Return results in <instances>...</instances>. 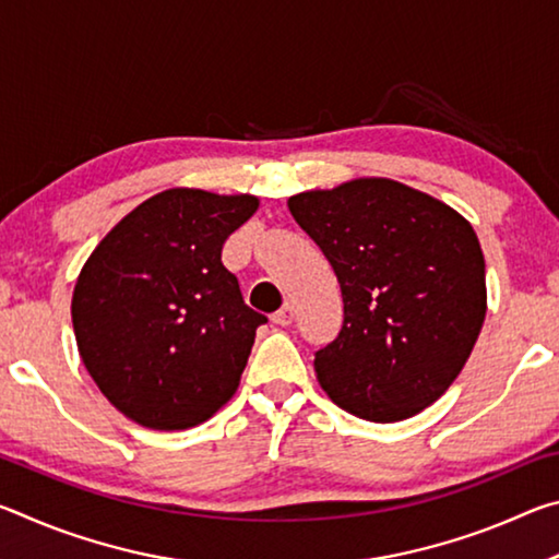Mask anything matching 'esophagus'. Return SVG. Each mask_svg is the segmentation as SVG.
Segmentation results:
<instances>
[{
	"label": "esophagus",
	"mask_w": 559,
	"mask_h": 559,
	"mask_svg": "<svg viewBox=\"0 0 559 559\" xmlns=\"http://www.w3.org/2000/svg\"><path fill=\"white\" fill-rule=\"evenodd\" d=\"M293 318H296V310H293V306L290 302H286V306H283L278 313H273V323L276 325H281V328H286V325H290L293 323Z\"/></svg>",
	"instance_id": "1"
}]
</instances>
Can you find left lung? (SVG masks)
<instances>
[{"label":"left lung","mask_w":559,"mask_h":559,"mask_svg":"<svg viewBox=\"0 0 559 559\" xmlns=\"http://www.w3.org/2000/svg\"><path fill=\"white\" fill-rule=\"evenodd\" d=\"M288 210L343 290V330L316 353L320 386L377 424L427 409L461 374L486 320V261L468 219L386 177L293 194Z\"/></svg>","instance_id":"8db88e82"}]
</instances>
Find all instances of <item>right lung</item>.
I'll use <instances>...</instances> for the list:
<instances>
[{"instance_id":"1","label":"right lung","mask_w":559,"mask_h":559,"mask_svg":"<svg viewBox=\"0 0 559 559\" xmlns=\"http://www.w3.org/2000/svg\"><path fill=\"white\" fill-rule=\"evenodd\" d=\"M253 194L173 187L112 226L73 288L75 345L106 400L140 427L179 431L239 390L257 328L222 246Z\"/></svg>"}]
</instances>
